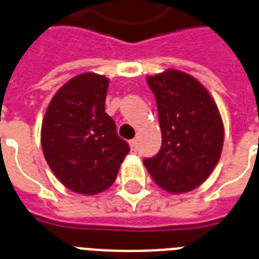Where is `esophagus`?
Here are the masks:
<instances>
[{
	"label": "esophagus",
	"instance_id": "34e87169",
	"mask_svg": "<svg viewBox=\"0 0 259 259\" xmlns=\"http://www.w3.org/2000/svg\"><path fill=\"white\" fill-rule=\"evenodd\" d=\"M129 143H130V147H132V150H133V151H136V150H137V140H132Z\"/></svg>",
	"mask_w": 259,
	"mask_h": 259
}]
</instances>
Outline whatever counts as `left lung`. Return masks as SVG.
<instances>
[{"instance_id": "1", "label": "left lung", "mask_w": 259, "mask_h": 259, "mask_svg": "<svg viewBox=\"0 0 259 259\" xmlns=\"http://www.w3.org/2000/svg\"><path fill=\"white\" fill-rule=\"evenodd\" d=\"M158 108L162 147L143 164L153 180L171 193L195 190L220 159L224 123L203 84L178 69L147 76Z\"/></svg>"}]
</instances>
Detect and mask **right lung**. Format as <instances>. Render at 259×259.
Returning <instances> with one entry per match:
<instances>
[{
  "label": "right lung",
  "instance_id": "right-lung-1",
  "mask_svg": "<svg viewBox=\"0 0 259 259\" xmlns=\"http://www.w3.org/2000/svg\"><path fill=\"white\" fill-rule=\"evenodd\" d=\"M109 79L81 73L62 87L47 106L40 142L50 168L62 184L81 195L108 190L130 151L105 113Z\"/></svg>",
  "mask_w": 259,
  "mask_h": 259
}]
</instances>
